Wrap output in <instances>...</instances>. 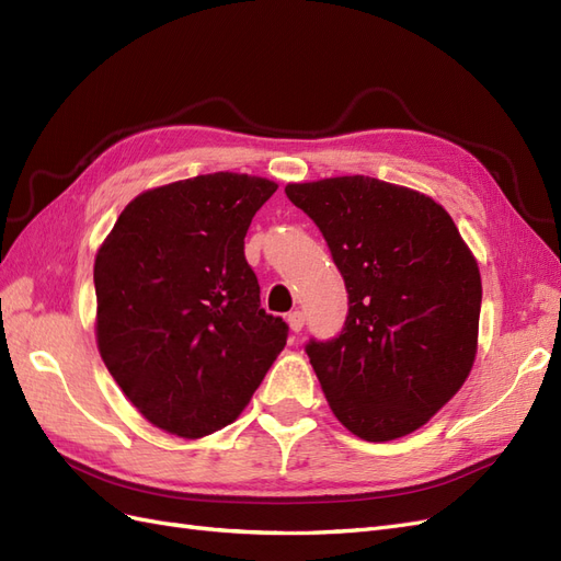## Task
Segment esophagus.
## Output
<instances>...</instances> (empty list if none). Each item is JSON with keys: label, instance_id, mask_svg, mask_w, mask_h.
Masks as SVG:
<instances>
[{"label": "esophagus", "instance_id": "34e87169", "mask_svg": "<svg viewBox=\"0 0 561 561\" xmlns=\"http://www.w3.org/2000/svg\"><path fill=\"white\" fill-rule=\"evenodd\" d=\"M287 325H290V330L297 334V332H301V328H304V313L301 311H290L287 313Z\"/></svg>", "mask_w": 561, "mask_h": 561}]
</instances>
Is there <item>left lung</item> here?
Returning <instances> with one entry per match:
<instances>
[{"mask_svg":"<svg viewBox=\"0 0 561 561\" xmlns=\"http://www.w3.org/2000/svg\"><path fill=\"white\" fill-rule=\"evenodd\" d=\"M285 194L325 236L348 293L342 334L307 344L330 410L367 443L414 433L472 369L478 260L449 213L407 186L344 175Z\"/></svg>","mask_w":561,"mask_h":561,"instance_id":"left-lung-1","label":"left lung"}]
</instances>
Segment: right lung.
Masks as SVG:
<instances>
[{
    "mask_svg": "<svg viewBox=\"0 0 561 561\" xmlns=\"http://www.w3.org/2000/svg\"><path fill=\"white\" fill-rule=\"evenodd\" d=\"M276 182L210 173L147 190L98 248L95 339L151 426L196 439L245 410L285 346L243 239Z\"/></svg>",
    "mask_w": 561,
    "mask_h": 561,
    "instance_id": "obj_1",
    "label": "right lung"
}]
</instances>
